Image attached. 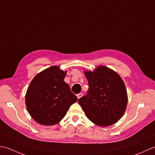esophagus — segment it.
Segmentation results:
<instances>
[{"mask_svg": "<svg viewBox=\"0 0 155 155\" xmlns=\"http://www.w3.org/2000/svg\"><path fill=\"white\" fill-rule=\"evenodd\" d=\"M82 96H83V94H82L81 93H80V94H77V97H78V99H80V97H82Z\"/></svg>", "mask_w": 155, "mask_h": 155, "instance_id": "esophagus-1", "label": "esophagus"}]
</instances>
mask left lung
<instances>
[{"instance_id":"left-lung-1","label":"left lung","mask_w":155,"mask_h":155,"mask_svg":"<svg viewBox=\"0 0 155 155\" xmlns=\"http://www.w3.org/2000/svg\"><path fill=\"white\" fill-rule=\"evenodd\" d=\"M84 74L89 88L86 96L78 100L79 104L94 124L100 126L114 124L124 114L127 106L124 81L117 73L105 66Z\"/></svg>"}]
</instances>
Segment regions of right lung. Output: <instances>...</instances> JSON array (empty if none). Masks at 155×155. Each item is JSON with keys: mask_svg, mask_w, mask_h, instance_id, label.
I'll list each match as a JSON object with an SVG mask.
<instances>
[{"mask_svg": "<svg viewBox=\"0 0 155 155\" xmlns=\"http://www.w3.org/2000/svg\"><path fill=\"white\" fill-rule=\"evenodd\" d=\"M66 71L52 66L31 81L25 96L29 114L41 124L54 125L64 118L78 97L64 81Z\"/></svg>", "mask_w": 155, "mask_h": 155, "instance_id": "obj_1", "label": "right lung"}]
</instances>
